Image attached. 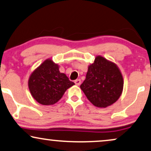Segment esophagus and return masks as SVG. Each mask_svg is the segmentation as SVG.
I'll use <instances>...</instances> for the list:
<instances>
[{
    "label": "esophagus",
    "instance_id": "esophagus-1",
    "mask_svg": "<svg viewBox=\"0 0 151 151\" xmlns=\"http://www.w3.org/2000/svg\"><path fill=\"white\" fill-rule=\"evenodd\" d=\"M74 83H75V84L77 86H79L81 84V79H76L75 81H74Z\"/></svg>",
    "mask_w": 151,
    "mask_h": 151
}]
</instances>
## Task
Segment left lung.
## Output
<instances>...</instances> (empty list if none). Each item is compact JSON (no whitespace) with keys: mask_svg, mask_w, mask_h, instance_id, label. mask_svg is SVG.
Masks as SVG:
<instances>
[{"mask_svg":"<svg viewBox=\"0 0 151 151\" xmlns=\"http://www.w3.org/2000/svg\"><path fill=\"white\" fill-rule=\"evenodd\" d=\"M80 88L88 100L98 107L105 108L116 102L123 88V79L117 65L104 57H95L88 66L86 77Z\"/></svg>","mask_w":151,"mask_h":151,"instance_id":"left-lung-1","label":"left lung"}]
</instances>
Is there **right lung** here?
Masks as SVG:
<instances>
[{
    "label": "right lung",
    "mask_w": 151,
    "mask_h": 151,
    "mask_svg": "<svg viewBox=\"0 0 151 151\" xmlns=\"http://www.w3.org/2000/svg\"><path fill=\"white\" fill-rule=\"evenodd\" d=\"M74 85L51 59L44 61L34 70L28 80V88L33 98L43 105L56 103L66 90Z\"/></svg>",
    "instance_id": "1"
}]
</instances>
